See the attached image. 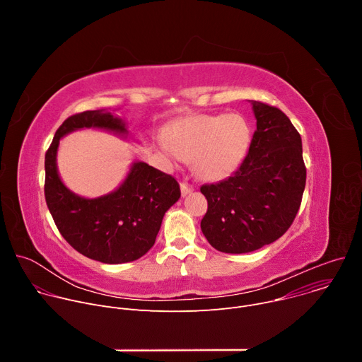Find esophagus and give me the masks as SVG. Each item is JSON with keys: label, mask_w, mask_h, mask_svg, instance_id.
<instances>
[{"label": "esophagus", "mask_w": 362, "mask_h": 362, "mask_svg": "<svg viewBox=\"0 0 362 362\" xmlns=\"http://www.w3.org/2000/svg\"><path fill=\"white\" fill-rule=\"evenodd\" d=\"M180 192H182V196H186V194L193 192V186L189 185L187 182H182L180 183Z\"/></svg>", "instance_id": "obj_1"}]
</instances>
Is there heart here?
Masks as SVG:
<instances>
[{
    "mask_svg": "<svg viewBox=\"0 0 362 362\" xmlns=\"http://www.w3.org/2000/svg\"><path fill=\"white\" fill-rule=\"evenodd\" d=\"M249 141V126L240 115H196L173 123L159 147L169 162L193 159L200 177L222 180L240 165Z\"/></svg>",
    "mask_w": 362,
    "mask_h": 362,
    "instance_id": "b5f03b06",
    "label": "heart"
}]
</instances>
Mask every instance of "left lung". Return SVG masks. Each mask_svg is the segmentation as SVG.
<instances>
[{"instance_id":"8db88e82","label":"left lung","mask_w":362,"mask_h":362,"mask_svg":"<svg viewBox=\"0 0 362 362\" xmlns=\"http://www.w3.org/2000/svg\"><path fill=\"white\" fill-rule=\"evenodd\" d=\"M252 109L256 130L239 169L200 187L208 199L202 232L225 253L253 252L279 239L299 211L306 182L302 140L288 116L261 101H252Z\"/></svg>"}]
</instances>
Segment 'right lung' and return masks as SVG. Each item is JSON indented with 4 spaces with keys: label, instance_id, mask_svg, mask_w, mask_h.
I'll use <instances>...</instances> for the list:
<instances>
[{
    "label": "right lung",
    "instance_id": "1",
    "mask_svg": "<svg viewBox=\"0 0 362 362\" xmlns=\"http://www.w3.org/2000/svg\"><path fill=\"white\" fill-rule=\"evenodd\" d=\"M80 129H101L127 136L126 123L105 110L70 116L45 153L44 194L63 238L81 255L103 264H126L154 245L165 214L180 197L175 177L144 162H134L112 193L87 199L73 193L57 170L60 139Z\"/></svg>",
    "mask_w": 362,
    "mask_h": 362
}]
</instances>
